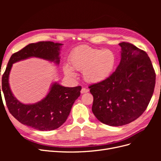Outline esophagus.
Wrapping results in <instances>:
<instances>
[{
  "label": "esophagus",
  "mask_w": 161,
  "mask_h": 161,
  "mask_svg": "<svg viewBox=\"0 0 161 161\" xmlns=\"http://www.w3.org/2000/svg\"><path fill=\"white\" fill-rule=\"evenodd\" d=\"M89 92V89H86V88H82L81 89V91H80V92H81L82 94L86 93V92Z\"/></svg>",
  "instance_id": "esophagus-1"
}]
</instances>
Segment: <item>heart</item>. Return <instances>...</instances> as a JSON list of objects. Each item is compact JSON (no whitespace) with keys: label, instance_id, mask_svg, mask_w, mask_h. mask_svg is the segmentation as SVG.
Masks as SVG:
<instances>
[{"label":"heart","instance_id":"obj_1","mask_svg":"<svg viewBox=\"0 0 161 161\" xmlns=\"http://www.w3.org/2000/svg\"><path fill=\"white\" fill-rule=\"evenodd\" d=\"M70 67H63L66 76L74 77L73 70L82 71L85 80L91 84H97L108 79L114 72L117 56L111 49L92 47L89 46H79L73 50L69 56Z\"/></svg>","mask_w":161,"mask_h":161}]
</instances>
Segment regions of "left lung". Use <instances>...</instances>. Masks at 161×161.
Returning <instances> with one entry per match:
<instances>
[{
	"instance_id": "obj_1",
	"label": "left lung",
	"mask_w": 161,
	"mask_h": 161,
	"mask_svg": "<svg viewBox=\"0 0 161 161\" xmlns=\"http://www.w3.org/2000/svg\"><path fill=\"white\" fill-rule=\"evenodd\" d=\"M121 60L108 79L89 86L92 111L111 126L130 124L147 109L154 89L156 74L144 51L127 42L119 43Z\"/></svg>"
}]
</instances>
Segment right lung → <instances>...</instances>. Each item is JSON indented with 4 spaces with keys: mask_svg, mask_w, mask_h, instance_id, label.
<instances>
[{
    "mask_svg": "<svg viewBox=\"0 0 161 161\" xmlns=\"http://www.w3.org/2000/svg\"><path fill=\"white\" fill-rule=\"evenodd\" d=\"M62 45L52 42L30 43L11 56L2 77L1 90L9 112L19 122L36 130L50 131L60 127L69 117L75 101L80 96L81 86L66 87L54 82L43 99L36 103L24 104L13 94L8 82L9 75L14 63L32 57L58 65Z\"/></svg>",
    "mask_w": 161,
    "mask_h": 161,
    "instance_id": "right-lung-1",
    "label": "right lung"
}]
</instances>
